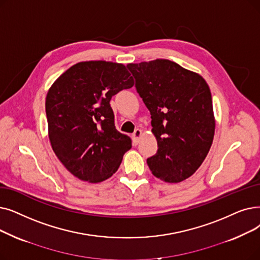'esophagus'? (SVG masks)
I'll return each instance as SVG.
<instances>
[{
  "instance_id": "1",
  "label": "esophagus",
  "mask_w": 260,
  "mask_h": 260,
  "mask_svg": "<svg viewBox=\"0 0 260 260\" xmlns=\"http://www.w3.org/2000/svg\"><path fill=\"white\" fill-rule=\"evenodd\" d=\"M141 136H142V131L139 129V128L135 129V132H134V134H133V140H134V143H135V144H137V143L139 142Z\"/></svg>"
}]
</instances>
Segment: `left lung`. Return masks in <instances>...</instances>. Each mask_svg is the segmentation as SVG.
I'll return each instance as SVG.
<instances>
[{"instance_id": "left-lung-1", "label": "left lung", "mask_w": 260, "mask_h": 260, "mask_svg": "<svg viewBox=\"0 0 260 260\" xmlns=\"http://www.w3.org/2000/svg\"><path fill=\"white\" fill-rule=\"evenodd\" d=\"M135 87L150 110L158 150L146 159L152 173L179 183L204 161L212 143V99L204 78L168 59L129 63Z\"/></svg>"}]
</instances>
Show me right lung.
Wrapping results in <instances>:
<instances>
[{"label":"right lung","mask_w":260,"mask_h":260,"mask_svg":"<svg viewBox=\"0 0 260 260\" xmlns=\"http://www.w3.org/2000/svg\"><path fill=\"white\" fill-rule=\"evenodd\" d=\"M133 86L125 66L99 60L72 66L50 88L49 138L56 156L74 176L99 183L118 170L132 139L116 128L110 100Z\"/></svg>","instance_id":"obj_1"}]
</instances>
